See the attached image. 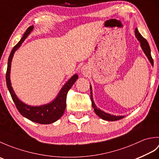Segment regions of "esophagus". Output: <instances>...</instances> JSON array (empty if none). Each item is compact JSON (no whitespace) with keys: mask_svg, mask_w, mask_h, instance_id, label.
Segmentation results:
<instances>
[{"mask_svg":"<svg viewBox=\"0 0 159 159\" xmlns=\"http://www.w3.org/2000/svg\"><path fill=\"white\" fill-rule=\"evenodd\" d=\"M85 73H86V71L84 70V71H83V74H85Z\"/></svg>","mask_w":159,"mask_h":159,"instance_id":"34e87169","label":"esophagus"}]
</instances>
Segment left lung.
<instances>
[{
	"mask_svg": "<svg viewBox=\"0 0 159 159\" xmlns=\"http://www.w3.org/2000/svg\"><path fill=\"white\" fill-rule=\"evenodd\" d=\"M134 33H135L136 38L140 42L141 46V48H142L144 53L146 54V55L147 56L148 59H149L151 64L153 66L154 61H153L152 57V56H151V52H150V48L149 43H148V42H147V40L140 34L139 31H138L137 28L135 29ZM90 90H91V100H92V107L93 108L94 111H95V113H96L97 116H98L100 118H102V120H107V121H117V120L122 119V118L124 117L123 116H113V115H111V114L104 112V111H101L100 109H98V108H97V107L96 106V104L93 102V100L92 87H91V85H90Z\"/></svg>",
	"mask_w": 159,
	"mask_h": 159,
	"instance_id": "1",
	"label": "left lung"
}]
</instances>
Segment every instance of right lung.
<instances>
[{
  "instance_id": "right-lung-1",
  "label": "right lung",
  "mask_w": 159,
  "mask_h": 159,
  "mask_svg": "<svg viewBox=\"0 0 159 159\" xmlns=\"http://www.w3.org/2000/svg\"><path fill=\"white\" fill-rule=\"evenodd\" d=\"M33 29V26H31L26 29L25 33H24L22 39L17 44L13 47L10 53V55L8 59L7 68L6 72V83L7 86L9 89V92L11 94V98L15 103V105L17 109L22 116L27 118L33 122L42 124H48L55 122L58 120L59 118L63 116L66 107V97L68 91L71 87H72L74 83L76 82L78 79V76L76 74L74 75L71 79L67 81V83L64 85L61 90L60 91L58 96L55 100L52 101L51 103L45 104V105L40 107H31L28 106L26 104L22 102L15 94L11 86V82H10V69H11V63L13 58V54L16 50L21 46L22 43L25 41L26 37Z\"/></svg>"
}]
</instances>
